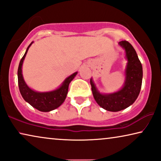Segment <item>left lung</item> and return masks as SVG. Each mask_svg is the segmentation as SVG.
Wrapping results in <instances>:
<instances>
[{
  "label": "left lung",
  "instance_id": "obj_1",
  "mask_svg": "<svg viewBox=\"0 0 161 161\" xmlns=\"http://www.w3.org/2000/svg\"><path fill=\"white\" fill-rule=\"evenodd\" d=\"M125 50L127 65L125 69V81L123 87L113 93H101L91 79V89L96 102L104 110L118 112L133 104L140 93L142 85L143 68L136 50L129 42H119Z\"/></svg>",
  "mask_w": 161,
  "mask_h": 161
}]
</instances>
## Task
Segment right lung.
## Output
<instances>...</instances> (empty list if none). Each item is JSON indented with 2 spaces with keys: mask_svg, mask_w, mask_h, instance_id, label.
I'll list each match as a JSON object with an SVG mask.
<instances>
[{
  "mask_svg": "<svg viewBox=\"0 0 161 161\" xmlns=\"http://www.w3.org/2000/svg\"><path fill=\"white\" fill-rule=\"evenodd\" d=\"M33 42L28 46L25 52L20 59L19 63L18 70V86L19 90L23 96V99L29 103V104L36 108L37 110L42 112H49L53 110H55L59 108L65 101L67 96L68 91V86L70 82L74 79L77 74V72H75L65 79L63 84L57 89L54 91L49 92H37L30 87L25 82L22 74V65L24 60L25 55L28 52L29 47L31 46Z\"/></svg>",
  "mask_w": 161,
  "mask_h": 161,
  "instance_id": "right-lung-1",
  "label": "right lung"
}]
</instances>
